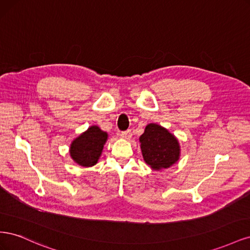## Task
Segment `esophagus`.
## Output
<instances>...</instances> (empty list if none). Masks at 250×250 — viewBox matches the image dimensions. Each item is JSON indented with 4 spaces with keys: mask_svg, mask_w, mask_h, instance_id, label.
<instances>
[{
    "mask_svg": "<svg viewBox=\"0 0 250 250\" xmlns=\"http://www.w3.org/2000/svg\"><path fill=\"white\" fill-rule=\"evenodd\" d=\"M121 138H123L125 140H130L131 139V131L127 130L124 132H121Z\"/></svg>",
    "mask_w": 250,
    "mask_h": 250,
    "instance_id": "34e87169",
    "label": "esophagus"
}]
</instances>
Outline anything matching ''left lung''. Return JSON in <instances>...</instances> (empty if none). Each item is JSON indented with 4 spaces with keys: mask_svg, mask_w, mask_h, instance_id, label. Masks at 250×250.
<instances>
[{
    "mask_svg": "<svg viewBox=\"0 0 250 250\" xmlns=\"http://www.w3.org/2000/svg\"><path fill=\"white\" fill-rule=\"evenodd\" d=\"M139 140L144 161L152 170L168 169L179 161L178 139L167 128L150 123L145 127Z\"/></svg>",
    "mask_w": 250,
    "mask_h": 250,
    "instance_id": "obj_1",
    "label": "left lung"
}]
</instances>
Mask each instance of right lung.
<instances>
[{"mask_svg": "<svg viewBox=\"0 0 250 250\" xmlns=\"http://www.w3.org/2000/svg\"><path fill=\"white\" fill-rule=\"evenodd\" d=\"M108 134L99 126L93 125L75 138L70 145V156L77 165L83 168L95 166L102 154Z\"/></svg>", "mask_w": 250, "mask_h": 250, "instance_id": "right-lung-1", "label": "right lung"}]
</instances>
